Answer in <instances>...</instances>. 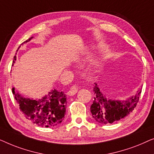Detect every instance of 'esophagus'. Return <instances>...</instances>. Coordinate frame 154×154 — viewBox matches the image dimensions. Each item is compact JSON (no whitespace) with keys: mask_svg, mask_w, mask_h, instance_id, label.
Here are the masks:
<instances>
[{"mask_svg":"<svg viewBox=\"0 0 154 154\" xmlns=\"http://www.w3.org/2000/svg\"><path fill=\"white\" fill-rule=\"evenodd\" d=\"M80 88V86L78 85H73L71 87L70 90H69V91L68 92V94L69 95H74V94L78 92V90Z\"/></svg>","mask_w":154,"mask_h":154,"instance_id":"esophagus-1","label":"esophagus"}]
</instances>
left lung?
Returning <instances> with one entry per match:
<instances>
[{
	"label": "left lung",
	"instance_id": "obj_1",
	"mask_svg": "<svg viewBox=\"0 0 154 154\" xmlns=\"http://www.w3.org/2000/svg\"><path fill=\"white\" fill-rule=\"evenodd\" d=\"M93 102L90 106L92 118L101 124H110L120 121L132 112L137 106L142 93L138 90L135 96L125 102L111 100L100 90L97 84L94 87Z\"/></svg>",
	"mask_w": 154,
	"mask_h": 154
}]
</instances>
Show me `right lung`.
<instances>
[{
	"instance_id": "obj_1",
	"label": "right lung",
	"mask_w": 154,
	"mask_h": 154,
	"mask_svg": "<svg viewBox=\"0 0 154 154\" xmlns=\"http://www.w3.org/2000/svg\"><path fill=\"white\" fill-rule=\"evenodd\" d=\"M32 38L26 40L21 45ZM15 60L14 55L13 63ZM12 94L20 104V111L26 119L33 124L41 127H54L62 123L64 119L67 102L66 94L62 91L54 89L48 96L37 100L22 97L18 93H15L14 88H12Z\"/></svg>"
}]
</instances>
